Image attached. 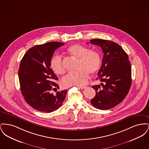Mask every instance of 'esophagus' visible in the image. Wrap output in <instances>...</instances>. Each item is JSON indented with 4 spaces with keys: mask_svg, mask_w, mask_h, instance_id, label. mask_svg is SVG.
Returning <instances> with one entry per match:
<instances>
[{
    "mask_svg": "<svg viewBox=\"0 0 149 149\" xmlns=\"http://www.w3.org/2000/svg\"><path fill=\"white\" fill-rule=\"evenodd\" d=\"M79 88H81V89H85L86 88V86H78Z\"/></svg>",
    "mask_w": 149,
    "mask_h": 149,
    "instance_id": "34e87169",
    "label": "esophagus"
}]
</instances>
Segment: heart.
Here are the masks:
<instances>
[{"label":"heart","mask_w":149,"mask_h":149,"mask_svg":"<svg viewBox=\"0 0 149 149\" xmlns=\"http://www.w3.org/2000/svg\"><path fill=\"white\" fill-rule=\"evenodd\" d=\"M68 51L78 58V70L69 72L63 79L65 86H82L84 85L91 74L98 70L100 58L99 54L95 50H88L87 47L79 44L70 46ZM50 68L55 74H62L65 71L62 57L58 55L52 57L50 60Z\"/></svg>","instance_id":"heart-1"}]
</instances>
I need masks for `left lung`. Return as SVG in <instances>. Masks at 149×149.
Masks as SVG:
<instances>
[{
  "label": "left lung",
  "instance_id": "1",
  "mask_svg": "<svg viewBox=\"0 0 149 149\" xmlns=\"http://www.w3.org/2000/svg\"><path fill=\"white\" fill-rule=\"evenodd\" d=\"M90 43L100 46L104 54L96 79L102 83L92 86L96 94L91 103L99 109H109L127 95L132 83L131 64L126 52L117 43L102 39H93Z\"/></svg>",
  "mask_w": 149,
  "mask_h": 149
}]
</instances>
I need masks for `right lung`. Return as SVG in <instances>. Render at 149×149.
Masks as SVG:
<instances>
[{"instance_id":"right-lung-1","label":"right lung","mask_w":149,"mask_h":149,"mask_svg":"<svg viewBox=\"0 0 149 149\" xmlns=\"http://www.w3.org/2000/svg\"><path fill=\"white\" fill-rule=\"evenodd\" d=\"M64 44L51 42L35 46L26 52L21 61L18 77L22 94L29 105L39 111H55L65 99L67 89L52 93L56 89L58 78L50 65L54 51Z\"/></svg>"}]
</instances>
